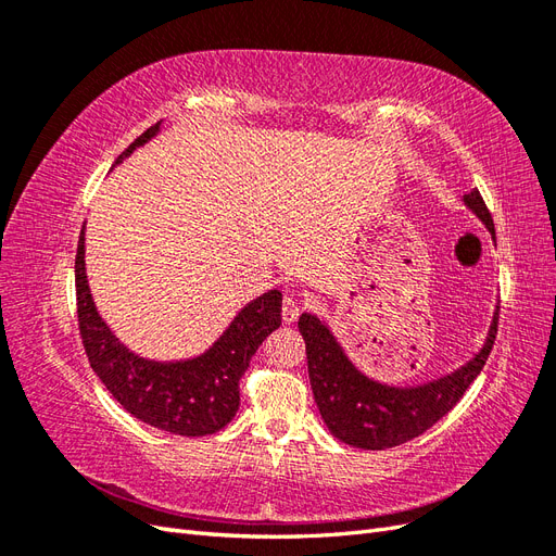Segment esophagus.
Returning a JSON list of instances; mask_svg holds the SVG:
<instances>
[{
  "label": "esophagus",
  "mask_w": 556,
  "mask_h": 556,
  "mask_svg": "<svg viewBox=\"0 0 556 556\" xmlns=\"http://www.w3.org/2000/svg\"><path fill=\"white\" fill-rule=\"evenodd\" d=\"M301 304H299V299L294 296V294H285L282 296V319H285V325H292L294 319L301 315Z\"/></svg>",
  "instance_id": "34e87169"
}]
</instances>
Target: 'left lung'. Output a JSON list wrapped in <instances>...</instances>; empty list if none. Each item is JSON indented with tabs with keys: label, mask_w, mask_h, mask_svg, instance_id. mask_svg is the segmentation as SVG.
Instances as JSON below:
<instances>
[{
	"label": "left lung",
	"mask_w": 556,
	"mask_h": 556,
	"mask_svg": "<svg viewBox=\"0 0 556 556\" xmlns=\"http://www.w3.org/2000/svg\"><path fill=\"white\" fill-rule=\"evenodd\" d=\"M468 208L486 225L494 237V220L478 190L464 194ZM299 331L306 341L308 376L315 403L325 425L336 439L362 450H387L417 439L443 415L457 406L490 357L498 331V313L490 339L478 355L459 371L419 387H387L362 376L350 364L331 331L315 315L299 317Z\"/></svg>",
	"instance_id": "left-lung-1"
}]
</instances>
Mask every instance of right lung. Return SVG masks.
Instances as JSON below:
<instances>
[{
  "label": "right lung",
  "instance_id": "right-lung-1",
  "mask_svg": "<svg viewBox=\"0 0 556 556\" xmlns=\"http://www.w3.org/2000/svg\"><path fill=\"white\" fill-rule=\"evenodd\" d=\"M160 123L148 127L125 153L155 137ZM83 231L76 250V306L83 348L92 371L121 406L141 422L178 433L208 435L231 422L239 410V382L268 333L280 327L282 294L271 290L248 304L229 329L201 357L188 362H150L129 352L99 317L86 276Z\"/></svg>",
  "mask_w": 556,
  "mask_h": 556
}]
</instances>
